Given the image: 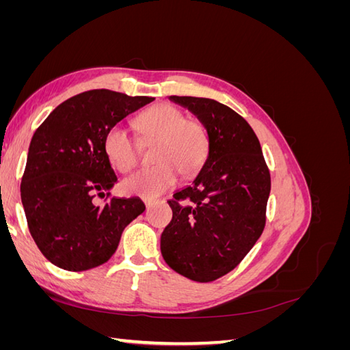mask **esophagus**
<instances>
[{
	"mask_svg": "<svg viewBox=\"0 0 350 350\" xmlns=\"http://www.w3.org/2000/svg\"><path fill=\"white\" fill-rule=\"evenodd\" d=\"M144 204L147 208H150L153 206V200H144Z\"/></svg>",
	"mask_w": 350,
	"mask_h": 350,
	"instance_id": "esophagus-1",
	"label": "esophagus"
}]
</instances>
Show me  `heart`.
Listing matches in <instances>:
<instances>
[{"instance_id":"obj_1","label":"heart","mask_w":350,"mask_h":350,"mask_svg":"<svg viewBox=\"0 0 350 350\" xmlns=\"http://www.w3.org/2000/svg\"><path fill=\"white\" fill-rule=\"evenodd\" d=\"M135 125L143 140H156L152 156L156 166L125 178L121 189L126 196L154 198L176 184L178 174L191 178L203 167L210 140L201 121L185 118L178 108L162 103L144 111ZM103 150L118 172H129L137 163V146L122 125L105 134Z\"/></svg>"}]
</instances>
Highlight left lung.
Returning a JSON list of instances; mask_svg holds the SVG:
<instances>
[{
    "mask_svg": "<svg viewBox=\"0 0 350 350\" xmlns=\"http://www.w3.org/2000/svg\"><path fill=\"white\" fill-rule=\"evenodd\" d=\"M204 124L210 149L191 185L178 189L172 220L161 237L163 260L196 282L234 270L266 224L270 174L250 124L226 105L207 98L169 96Z\"/></svg>",
    "mask_w": 350,
    "mask_h": 350,
    "instance_id": "1",
    "label": "left lung"
}]
</instances>
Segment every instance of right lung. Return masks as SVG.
I'll return each mask as SVG.
<instances>
[{"mask_svg": "<svg viewBox=\"0 0 350 350\" xmlns=\"http://www.w3.org/2000/svg\"><path fill=\"white\" fill-rule=\"evenodd\" d=\"M153 100L107 89L83 92L58 105L31 137L20 193L30 235L54 266H100L124 228L146 210L139 197H113L103 207L93 197L118 181L103 150L105 134Z\"/></svg>", "mask_w": 350, "mask_h": 350, "instance_id": "add662e5", "label": "right lung"}]
</instances>
